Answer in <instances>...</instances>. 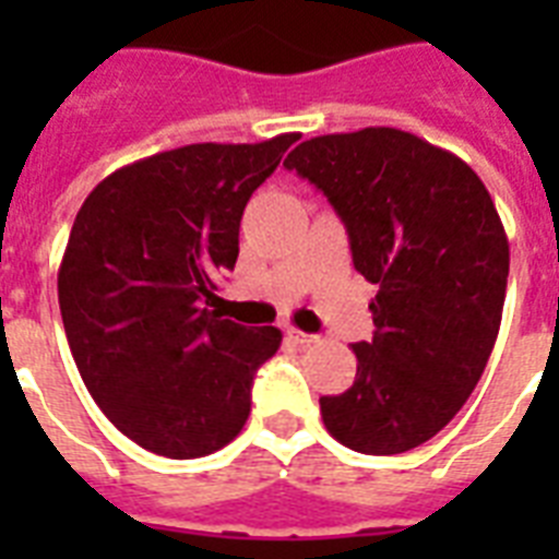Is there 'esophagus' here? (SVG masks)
Returning <instances> with one entry per match:
<instances>
[{"mask_svg": "<svg viewBox=\"0 0 559 559\" xmlns=\"http://www.w3.org/2000/svg\"><path fill=\"white\" fill-rule=\"evenodd\" d=\"M287 336L296 342V345H301V348H307V345H316V342H319V336H313V333H301V331H296V328H289Z\"/></svg>", "mask_w": 559, "mask_h": 559, "instance_id": "esophagus-1", "label": "esophagus"}]
</instances>
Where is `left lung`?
Instances as JSON below:
<instances>
[{"label":"left lung","instance_id":"1","mask_svg":"<svg viewBox=\"0 0 559 559\" xmlns=\"http://www.w3.org/2000/svg\"><path fill=\"white\" fill-rule=\"evenodd\" d=\"M284 168L310 179L377 284L357 377L322 397L348 450L397 455L441 432L485 373L508 287V235L485 182L455 153L394 127L307 139Z\"/></svg>","mask_w":559,"mask_h":559}]
</instances>
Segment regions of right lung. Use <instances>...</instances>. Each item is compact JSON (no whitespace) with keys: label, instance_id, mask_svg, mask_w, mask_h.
<instances>
[{"label":"right lung","instance_id":"add662e5","mask_svg":"<svg viewBox=\"0 0 559 559\" xmlns=\"http://www.w3.org/2000/svg\"><path fill=\"white\" fill-rule=\"evenodd\" d=\"M296 139L156 153L109 174L74 217L57 272L66 340L92 400L144 450L211 455L252 412L281 331L209 305L235 270L246 202Z\"/></svg>","mask_w":559,"mask_h":559}]
</instances>
